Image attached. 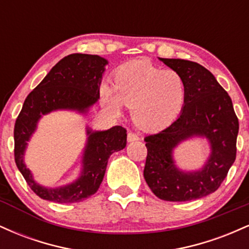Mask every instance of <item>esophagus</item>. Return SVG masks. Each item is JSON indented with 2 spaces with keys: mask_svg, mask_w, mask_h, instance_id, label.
Instances as JSON below:
<instances>
[{
  "mask_svg": "<svg viewBox=\"0 0 249 249\" xmlns=\"http://www.w3.org/2000/svg\"><path fill=\"white\" fill-rule=\"evenodd\" d=\"M139 141V136L134 132H128L127 133V142H137Z\"/></svg>",
  "mask_w": 249,
  "mask_h": 249,
  "instance_id": "34e87169",
  "label": "esophagus"
}]
</instances>
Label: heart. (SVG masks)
<instances>
[{"instance_id":"1","label":"heart","mask_w":249,"mask_h":249,"mask_svg":"<svg viewBox=\"0 0 249 249\" xmlns=\"http://www.w3.org/2000/svg\"><path fill=\"white\" fill-rule=\"evenodd\" d=\"M104 107L119 115L122 105L131 108L133 122L146 131L171 124L182 110L186 85L180 73L162 70L146 59L125 63L113 75V88L103 84Z\"/></svg>"}]
</instances>
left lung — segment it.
<instances>
[{
  "mask_svg": "<svg viewBox=\"0 0 249 249\" xmlns=\"http://www.w3.org/2000/svg\"><path fill=\"white\" fill-rule=\"evenodd\" d=\"M159 59L184 78L186 98L177 121L160 132L145 137L144 178L161 200L204 198L218 190L235 160L238 117L231 97L206 68L186 59ZM192 136H205L211 145V154L201 170L184 173L174 164L172 152Z\"/></svg>",
  "mask_w": 249,
  "mask_h": 249,
  "instance_id": "8db88e82",
  "label": "left lung"
}]
</instances>
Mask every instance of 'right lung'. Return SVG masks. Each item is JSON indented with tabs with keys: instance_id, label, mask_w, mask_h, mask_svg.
I'll return each instance as SVG.
<instances>
[{
	"instance_id": "obj_1",
	"label": "right lung",
	"mask_w": 249,
	"mask_h": 249,
	"mask_svg": "<svg viewBox=\"0 0 249 249\" xmlns=\"http://www.w3.org/2000/svg\"><path fill=\"white\" fill-rule=\"evenodd\" d=\"M107 64V59L97 55L72 53L64 57L25 98L14 128V153L17 168L39 198L59 204L90 198L101 186L111 154L126 146L127 134L124 127L113 126L107 131H92L88 127L81 177L69 185L56 188L37 184L23 161L28 142L43 115L56 110L85 113L98 101L99 85Z\"/></svg>"
}]
</instances>
